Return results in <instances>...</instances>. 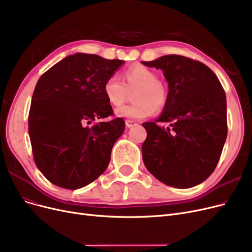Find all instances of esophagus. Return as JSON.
<instances>
[{
  "instance_id": "1",
  "label": "esophagus",
  "mask_w": 252,
  "mask_h": 252,
  "mask_svg": "<svg viewBox=\"0 0 252 252\" xmlns=\"http://www.w3.org/2000/svg\"><path fill=\"white\" fill-rule=\"evenodd\" d=\"M137 124L135 123L134 120H126V127H132V126H136Z\"/></svg>"
}]
</instances>
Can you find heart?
<instances>
[{"label":"heart","instance_id":"obj_1","mask_svg":"<svg viewBox=\"0 0 252 252\" xmlns=\"http://www.w3.org/2000/svg\"><path fill=\"white\" fill-rule=\"evenodd\" d=\"M121 80L116 76L109 77L104 84V93L112 106L119 107L133 92V104L118 108L115 113L119 117L143 119L154 114L155 109L162 111L168 101V89L158 80L157 73L144 65L134 64L121 73Z\"/></svg>","mask_w":252,"mask_h":252}]
</instances>
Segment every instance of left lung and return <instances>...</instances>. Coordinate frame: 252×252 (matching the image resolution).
I'll list each match as a JSON object with an SVG mask.
<instances>
[{
  "label": "left lung",
  "instance_id": "8db88e82",
  "mask_svg": "<svg viewBox=\"0 0 252 252\" xmlns=\"http://www.w3.org/2000/svg\"><path fill=\"white\" fill-rule=\"evenodd\" d=\"M164 71L168 101L156 121L144 123V165L167 186L194 187L215 170L227 136L226 96L215 73L203 63L180 55L142 61Z\"/></svg>",
  "mask_w": 252,
  "mask_h": 252
}]
</instances>
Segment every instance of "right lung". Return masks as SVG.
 I'll return each instance as SVG.
<instances>
[{
	"mask_svg": "<svg viewBox=\"0 0 252 252\" xmlns=\"http://www.w3.org/2000/svg\"><path fill=\"white\" fill-rule=\"evenodd\" d=\"M124 63L77 53L56 63L37 82L29 136L37 168L52 184L80 189L107 169L125 120L93 121L114 115L102 88Z\"/></svg>",
	"mask_w": 252,
	"mask_h": 252,
	"instance_id": "1",
	"label": "right lung"
}]
</instances>
